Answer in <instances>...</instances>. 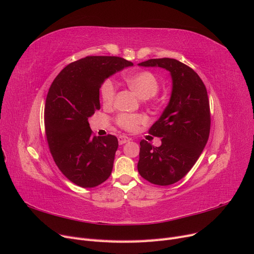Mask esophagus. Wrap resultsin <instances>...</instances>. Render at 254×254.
I'll return each instance as SVG.
<instances>
[{
	"mask_svg": "<svg viewBox=\"0 0 254 254\" xmlns=\"http://www.w3.org/2000/svg\"><path fill=\"white\" fill-rule=\"evenodd\" d=\"M130 141V139L128 136H126V135H120L119 136V144L120 145H123V144H125V143H127V142H129Z\"/></svg>",
	"mask_w": 254,
	"mask_h": 254,
	"instance_id": "34e87169",
	"label": "esophagus"
}]
</instances>
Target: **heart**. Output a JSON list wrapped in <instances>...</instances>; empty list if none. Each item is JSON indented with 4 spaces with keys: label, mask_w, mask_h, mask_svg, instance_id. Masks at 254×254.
Listing matches in <instances>:
<instances>
[{
    "label": "heart",
    "mask_w": 254,
    "mask_h": 254,
    "mask_svg": "<svg viewBox=\"0 0 254 254\" xmlns=\"http://www.w3.org/2000/svg\"><path fill=\"white\" fill-rule=\"evenodd\" d=\"M125 82L134 93L142 99H148L155 96L160 89V82L157 76L150 71H140L125 76ZM99 94L103 105L110 107L117 97V87L111 79H106L101 84ZM117 124L126 131H135L140 125L144 124L146 119L141 114L120 113L115 119Z\"/></svg>",
    "instance_id": "obj_1"
}]
</instances>
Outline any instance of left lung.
<instances>
[{
  "instance_id": "left-lung-1",
  "label": "left lung",
  "mask_w": 254,
  "mask_h": 254,
  "mask_svg": "<svg viewBox=\"0 0 254 254\" xmlns=\"http://www.w3.org/2000/svg\"><path fill=\"white\" fill-rule=\"evenodd\" d=\"M142 66H160L171 72L173 91L170 103L149 133L162 144L140 142L137 171L157 186H171L181 180L200 157L210 135L211 112L205 86L198 74L172 58L148 59Z\"/></svg>"
}]
</instances>
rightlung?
<instances>
[{
	"label": "right lung",
	"instance_id": "add662e5",
	"mask_svg": "<svg viewBox=\"0 0 254 254\" xmlns=\"http://www.w3.org/2000/svg\"><path fill=\"white\" fill-rule=\"evenodd\" d=\"M133 64L115 56H87L67 64L54 79L44 109L45 135L56 165L81 188L109 178L117 136H95L88 119L99 110V88L115 72Z\"/></svg>",
	"mask_w": 254,
	"mask_h": 254
}]
</instances>
